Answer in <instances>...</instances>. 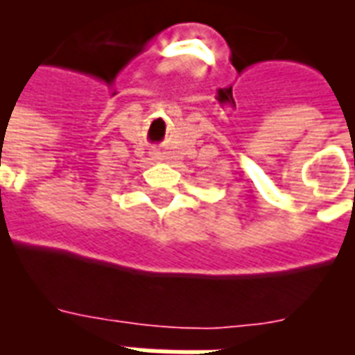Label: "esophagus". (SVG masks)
Here are the masks:
<instances>
[{"mask_svg":"<svg viewBox=\"0 0 355 355\" xmlns=\"http://www.w3.org/2000/svg\"><path fill=\"white\" fill-rule=\"evenodd\" d=\"M152 157H155V159H159V157H161V155H159V153H157V152H152Z\"/></svg>","mask_w":355,"mask_h":355,"instance_id":"1","label":"esophagus"}]
</instances>
